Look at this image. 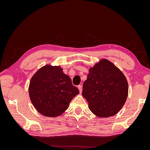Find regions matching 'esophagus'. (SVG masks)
Instances as JSON below:
<instances>
[{"label":"esophagus","mask_w":150,"mask_h":150,"mask_svg":"<svg viewBox=\"0 0 150 150\" xmlns=\"http://www.w3.org/2000/svg\"><path fill=\"white\" fill-rule=\"evenodd\" d=\"M78 89H79V93H82V91H83V88H82V86H81V85H79V86H78Z\"/></svg>","instance_id":"34e87169"}]
</instances>
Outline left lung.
<instances>
[{
  "label": "left lung",
  "mask_w": 150,
  "mask_h": 150,
  "mask_svg": "<svg viewBox=\"0 0 150 150\" xmlns=\"http://www.w3.org/2000/svg\"><path fill=\"white\" fill-rule=\"evenodd\" d=\"M128 94L126 77L110 61L103 59L89 69L82 94L95 115L114 116L123 106Z\"/></svg>",
  "instance_id": "obj_1"
}]
</instances>
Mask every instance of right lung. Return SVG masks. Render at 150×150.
<instances>
[{"instance_id": "obj_1", "label": "right lung", "mask_w": 150, "mask_h": 150, "mask_svg": "<svg viewBox=\"0 0 150 150\" xmlns=\"http://www.w3.org/2000/svg\"><path fill=\"white\" fill-rule=\"evenodd\" d=\"M29 93L30 101L40 114L57 117L64 112L79 91L60 66L46 65L31 78Z\"/></svg>"}]
</instances>
